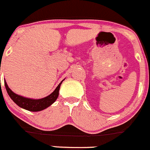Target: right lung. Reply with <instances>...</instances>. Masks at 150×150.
I'll return each instance as SVG.
<instances>
[{"mask_svg": "<svg viewBox=\"0 0 150 150\" xmlns=\"http://www.w3.org/2000/svg\"><path fill=\"white\" fill-rule=\"evenodd\" d=\"M64 81V79L61 81V83L58 85V86L56 88L55 90L51 94L46 96V97L38 99H30V98L24 97V96H20V95L16 94V93H13L11 90L5 80H4V83H5V87L8 96H10V98L13 100L14 103H16L21 108H23L25 110H28V111L38 112L46 109L47 107L51 106L57 100V99L59 96V91L60 86H61L62 83Z\"/></svg>", "mask_w": 150, "mask_h": 150, "instance_id": "right-lung-1", "label": "right lung"}]
</instances>
